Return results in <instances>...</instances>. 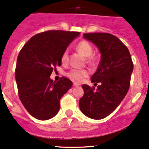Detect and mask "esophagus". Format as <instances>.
I'll return each instance as SVG.
<instances>
[{"label":"esophagus","mask_w":149,"mask_h":149,"mask_svg":"<svg viewBox=\"0 0 149 149\" xmlns=\"http://www.w3.org/2000/svg\"><path fill=\"white\" fill-rule=\"evenodd\" d=\"M73 86H79V84H78V83H73Z\"/></svg>","instance_id":"1"}]
</instances>
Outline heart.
Returning a JSON list of instances; mask_svg holds the SVG:
<instances>
[{
  "label": "heart",
  "mask_w": 149,
  "mask_h": 149,
  "mask_svg": "<svg viewBox=\"0 0 149 149\" xmlns=\"http://www.w3.org/2000/svg\"><path fill=\"white\" fill-rule=\"evenodd\" d=\"M76 49L78 52L83 54L85 56H88V61H94L95 58L92 55L93 52V46L89 42L86 40L81 41L78 42V45H76ZM68 61V52L66 49L62 54L61 57V61L62 64H66ZM89 74V71L87 69H78V68H73L71 71L67 73V76L70 78L73 81H77V82H81L84 79L85 77Z\"/></svg>",
  "instance_id": "heart-1"
}]
</instances>
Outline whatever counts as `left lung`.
Here are the masks:
<instances>
[{
    "mask_svg": "<svg viewBox=\"0 0 149 149\" xmlns=\"http://www.w3.org/2000/svg\"><path fill=\"white\" fill-rule=\"evenodd\" d=\"M98 47L101 60L92 83H100L97 89L83 85L84 95L79 101L81 112L94 120L107 117L125 98L134 69L130 51L116 36L104 32L83 34ZM97 84V83H95Z\"/></svg>",
    "mask_w": 149,
    "mask_h": 149,
    "instance_id": "1",
    "label": "left lung"
}]
</instances>
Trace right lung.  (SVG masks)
Instances as JSON below:
<instances>
[{"instance_id":"1","label":"right lung","mask_w":149,"mask_h":149,"mask_svg":"<svg viewBox=\"0 0 149 149\" xmlns=\"http://www.w3.org/2000/svg\"><path fill=\"white\" fill-rule=\"evenodd\" d=\"M78 32L49 30L31 37L17 58L15 76L20 101L31 115L49 120L58 113L60 99L71 88V81L62 77L54 81L52 71L61 66V57Z\"/></svg>"}]
</instances>
